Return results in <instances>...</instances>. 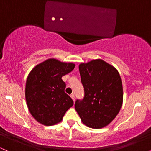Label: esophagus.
Masks as SVG:
<instances>
[{"label": "esophagus", "instance_id": "1", "mask_svg": "<svg viewBox=\"0 0 151 151\" xmlns=\"http://www.w3.org/2000/svg\"><path fill=\"white\" fill-rule=\"evenodd\" d=\"M71 98L72 99V100L74 101H75V96H74V93H72V94H71Z\"/></svg>", "mask_w": 151, "mask_h": 151}]
</instances>
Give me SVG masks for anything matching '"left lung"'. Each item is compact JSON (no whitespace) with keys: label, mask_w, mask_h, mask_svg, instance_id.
<instances>
[{"label":"left lung","mask_w":151,"mask_h":151,"mask_svg":"<svg viewBox=\"0 0 151 151\" xmlns=\"http://www.w3.org/2000/svg\"><path fill=\"white\" fill-rule=\"evenodd\" d=\"M79 70L84 97L76 101V111L88 127H105L122 106L124 93L120 74L114 66L101 59L81 63Z\"/></svg>","instance_id":"left-lung-1"}]
</instances>
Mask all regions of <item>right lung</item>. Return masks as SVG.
<instances>
[{
	"label": "right lung",
	"mask_w": 151,
	"mask_h": 151,
	"mask_svg": "<svg viewBox=\"0 0 151 151\" xmlns=\"http://www.w3.org/2000/svg\"><path fill=\"white\" fill-rule=\"evenodd\" d=\"M75 64L50 58L33 67L27 77L25 99L31 115L45 126L62 121L66 111L74 104L65 92L62 76L70 73Z\"/></svg>",
	"instance_id": "add662e5"
}]
</instances>
